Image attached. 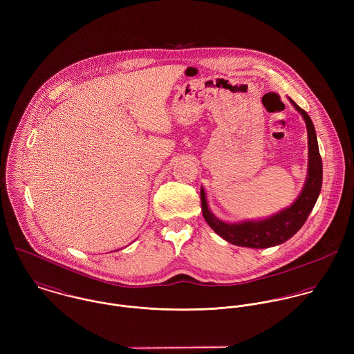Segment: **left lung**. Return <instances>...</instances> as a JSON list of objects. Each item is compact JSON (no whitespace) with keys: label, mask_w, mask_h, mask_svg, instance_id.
Here are the masks:
<instances>
[{"label":"left lung","mask_w":354,"mask_h":354,"mask_svg":"<svg viewBox=\"0 0 354 354\" xmlns=\"http://www.w3.org/2000/svg\"><path fill=\"white\" fill-rule=\"evenodd\" d=\"M289 101L303 115L308 132V171L303 189L297 199L289 207L278 211L268 218L230 223L221 221L212 214L207 203L204 188L202 187L201 189L203 216L205 222L218 236H221L223 240L233 245L260 250L275 247L288 241L303 227L306 218L309 216L320 195L323 181V165L319 153L316 131L308 113L290 98Z\"/></svg>","instance_id":"8db88e82"}]
</instances>
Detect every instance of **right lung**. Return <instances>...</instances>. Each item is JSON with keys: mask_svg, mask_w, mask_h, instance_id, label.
Segmentation results:
<instances>
[{"mask_svg": "<svg viewBox=\"0 0 354 354\" xmlns=\"http://www.w3.org/2000/svg\"><path fill=\"white\" fill-rule=\"evenodd\" d=\"M115 251H120V250H115Z\"/></svg>", "mask_w": 354, "mask_h": 354, "instance_id": "1", "label": "right lung"}]
</instances>
